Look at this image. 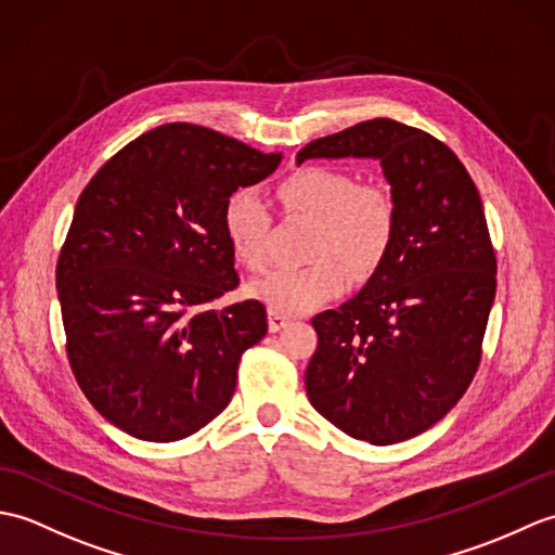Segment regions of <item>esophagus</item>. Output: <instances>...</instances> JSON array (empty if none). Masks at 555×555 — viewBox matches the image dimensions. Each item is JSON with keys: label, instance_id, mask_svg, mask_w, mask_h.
I'll use <instances>...</instances> for the list:
<instances>
[{"label": "esophagus", "instance_id": "obj_1", "mask_svg": "<svg viewBox=\"0 0 555 555\" xmlns=\"http://www.w3.org/2000/svg\"><path fill=\"white\" fill-rule=\"evenodd\" d=\"M291 324V317L269 310V332H281V328Z\"/></svg>", "mask_w": 555, "mask_h": 555}]
</instances>
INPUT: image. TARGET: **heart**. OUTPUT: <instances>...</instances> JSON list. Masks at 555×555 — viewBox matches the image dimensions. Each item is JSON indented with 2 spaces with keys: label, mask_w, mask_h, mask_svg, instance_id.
Returning a JSON list of instances; mask_svg holds the SVG:
<instances>
[{
  "label": "heart",
  "mask_w": 555,
  "mask_h": 555,
  "mask_svg": "<svg viewBox=\"0 0 555 555\" xmlns=\"http://www.w3.org/2000/svg\"><path fill=\"white\" fill-rule=\"evenodd\" d=\"M291 215L317 219L308 267H284L255 279L250 296L281 314H302L338 298L346 271L364 279L384 262L396 233V199L384 185L358 183V176L334 167H305L279 185ZM223 231L245 267L262 269L269 259L271 215L253 188L233 193L223 209Z\"/></svg>",
  "instance_id": "b5f03b06"
}]
</instances>
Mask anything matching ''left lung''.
<instances>
[{
	"mask_svg": "<svg viewBox=\"0 0 555 555\" xmlns=\"http://www.w3.org/2000/svg\"><path fill=\"white\" fill-rule=\"evenodd\" d=\"M376 159L396 233L356 298L317 314L305 372L314 410L352 439L388 446L427 431L473 382L496 296L475 181L441 140L372 119L312 140L305 159Z\"/></svg>",
	"mask_w": 555,
	"mask_h": 555,
	"instance_id": "left-lung-1",
	"label": "left lung"
}]
</instances>
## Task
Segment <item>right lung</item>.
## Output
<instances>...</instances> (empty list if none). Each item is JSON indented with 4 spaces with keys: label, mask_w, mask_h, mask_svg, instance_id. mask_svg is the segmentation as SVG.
I'll return each instance as SVG.
<instances>
[{
    "label": "right lung",
    "mask_w": 555,
    "mask_h": 555,
    "mask_svg": "<svg viewBox=\"0 0 555 555\" xmlns=\"http://www.w3.org/2000/svg\"><path fill=\"white\" fill-rule=\"evenodd\" d=\"M279 164L281 152L167 124L116 152L80 193L56 293L70 370L114 427L169 443L231 403L267 310L209 308L238 286L223 209Z\"/></svg>",
    "instance_id": "1"
}]
</instances>
